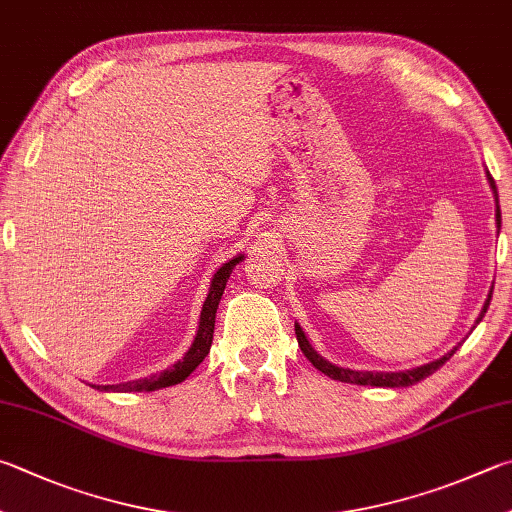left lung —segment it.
I'll list each match as a JSON object with an SVG mask.
<instances>
[{
    "mask_svg": "<svg viewBox=\"0 0 512 512\" xmlns=\"http://www.w3.org/2000/svg\"><path fill=\"white\" fill-rule=\"evenodd\" d=\"M488 183L492 188V194H495V201H497V210H495V219H497V228L501 224V212H499V197H497V185H495V179H492L490 172H488ZM490 297H492V291L488 293V300L486 304H483V309L479 313L477 318V324L481 322L483 315H486L488 306H490ZM295 336H297V342H300V349L306 358L311 360V365L315 369H320L324 376H329L333 380H340V383H353V385H371V387H410V385H416L418 380H423L427 376H432L436 369L443 367L445 362H448L454 351H457L459 347H454L452 351L445 353V356H441L439 360H432L427 362V365H421V367H414V369H405V371H356V369H347V367H338L333 365V362L324 360L318 351H315L309 340H306L304 331L300 324H295Z\"/></svg>",
    "mask_w": 512,
    "mask_h": 512,
    "instance_id": "left-lung-1",
    "label": "left lung"
}]
</instances>
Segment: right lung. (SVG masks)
<instances>
[{
    "mask_svg": "<svg viewBox=\"0 0 512 512\" xmlns=\"http://www.w3.org/2000/svg\"><path fill=\"white\" fill-rule=\"evenodd\" d=\"M244 255L232 257L230 262H226L219 271L212 275L210 282V291L206 302H203L201 309V318H199V331L194 336V342L190 345V349L185 351V356L174 362L172 367H167L159 374H152L147 378H138V380H127V383H118V385H91L94 389H100V392H154V389H163L170 385H179L188 378L194 369H197L203 358L208 356V351L212 347V333H215V315H217V306L221 295H224L226 282L230 280L232 268H235Z\"/></svg>",
    "mask_w": 512,
    "mask_h": 512,
    "instance_id": "add662e5",
    "label": "right lung"
}]
</instances>
